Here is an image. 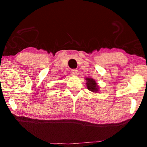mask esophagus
Listing matches in <instances>:
<instances>
[{
  "instance_id": "34e87169",
  "label": "esophagus",
  "mask_w": 147,
  "mask_h": 147,
  "mask_svg": "<svg viewBox=\"0 0 147 147\" xmlns=\"http://www.w3.org/2000/svg\"><path fill=\"white\" fill-rule=\"evenodd\" d=\"M71 74L72 76H78V74H79V73H78V71L77 69H74L71 71Z\"/></svg>"
}]
</instances>
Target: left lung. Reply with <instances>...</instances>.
Listing matches in <instances>:
<instances>
[{
  "label": "left lung",
  "instance_id": "8db88e82",
  "mask_svg": "<svg viewBox=\"0 0 147 147\" xmlns=\"http://www.w3.org/2000/svg\"><path fill=\"white\" fill-rule=\"evenodd\" d=\"M86 85H87L88 89L92 92H98L99 91V87H98L96 82L92 78H86Z\"/></svg>",
  "mask_w": 147,
  "mask_h": 147
}]
</instances>
